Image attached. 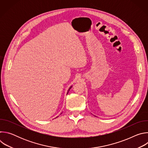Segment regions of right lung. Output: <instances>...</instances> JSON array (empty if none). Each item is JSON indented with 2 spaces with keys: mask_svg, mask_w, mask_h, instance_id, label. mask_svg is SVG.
<instances>
[{
  "mask_svg": "<svg viewBox=\"0 0 148 148\" xmlns=\"http://www.w3.org/2000/svg\"><path fill=\"white\" fill-rule=\"evenodd\" d=\"M71 87H72V86H71V87H70V88H69V90H68V92H67V94H68V93H69V91H70V89H71Z\"/></svg>",
  "mask_w": 148,
  "mask_h": 148,
  "instance_id": "obj_1",
  "label": "right lung"
}]
</instances>
